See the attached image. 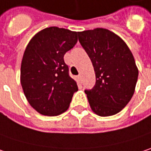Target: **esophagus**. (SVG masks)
Masks as SVG:
<instances>
[{"label": "esophagus", "mask_w": 151, "mask_h": 151, "mask_svg": "<svg viewBox=\"0 0 151 151\" xmlns=\"http://www.w3.org/2000/svg\"><path fill=\"white\" fill-rule=\"evenodd\" d=\"M78 79H79L80 81H82V76H81V74H79V75L78 76Z\"/></svg>", "instance_id": "34e87169"}]
</instances>
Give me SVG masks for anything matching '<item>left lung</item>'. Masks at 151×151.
Returning a JSON list of instances; mask_svg holds the SVG:
<instances>
[{
    "mask_svg": "<svg viewBox=\"0 0 151 151\" xmlns=\"http://www.w3.org/2000/svg\"><path fill=\"white\" fill-rule=\"evenodd\" d=\"M78 35L95 73V86L84 90L90 107L101 116L118 113L130 101L138 80L131 50L120 37L106 29L78 32Z\"/></svg>",
    "mask_w": 151,
    "mask_h": 151,
    "instance_id": "8db88e82",
    "label": "left lung"
}]
</instances>
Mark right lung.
<instances>
[{
  "label": "right lung",
  "instance_id": "add662e5",
  "mask_svg": "<svg viewBox=\"0 0 151 151\" xmlns=\"http://www.w3.org/2000/svg\"><path fill=\"white\" fill-rule=\"evenodd\" d=\"M77 41V32L50 27L37 33L28 44L20 80L28 101L39 113L57 116L68 109L78 88L63 57Z\"/></svg>",
  "mask_w": 151,
  "mask_h": 151
}]
</instances>
